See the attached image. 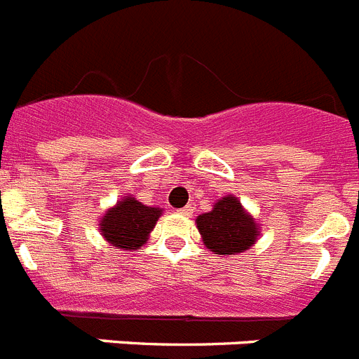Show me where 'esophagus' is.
I'll return each mask as SVG.
<instances>
[{"label":"esophagus","instance_id":"obj_1","mask_svg":"<svg viewBox=\"0 0 359 359\" xmlns=\"http://www.w3.org/2000/svg\"><path fill=\"white\" fill-rule=\"evenodd\" d=\"M177 212H180V214H182V215H187V217H189V215L194 214V208H192V207H185V208H182V210H177Z\"/></svg>","mask_w":359,"mask_h":359}]
</instances>
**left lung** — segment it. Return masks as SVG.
<instances>
[{"label":"left lung","instance_id":"left-lung-1","mask_svg":"<svg viewBox=\"0 0 359 359\" xmlns=\"http://www.w3.org/2000/svg\"><path fill=\"white\" fill-rule=\"evenodd\" d=\"M203 243L217 255H237L255 244L259 224L244 210L236 196L217 199L210 212L196 219Z\"/></svg>","mask_w":359,"mask_h":359}]
</instances>
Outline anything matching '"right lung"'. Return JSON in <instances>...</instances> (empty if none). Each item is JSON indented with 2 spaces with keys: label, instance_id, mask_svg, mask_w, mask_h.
Segmentation results:
<instances>
[{
  "label": "right lung",
  "instance_id": "right-lung-1",
  "mask_svg": "<svg viewBox=\"0 0 359 359\" xmlns=\"http://www.w3.org/2000/svg\"><path fill=\"white\" fill-rule=\"evenodd\" d=\"M161 215V208L142 205L138 199L126 196L100 219L104 239L120 250H138L147 243L151 230Z\"/></svg>",
  "mask_w": 359,
  "mask_h": 359
}]
</instances>
